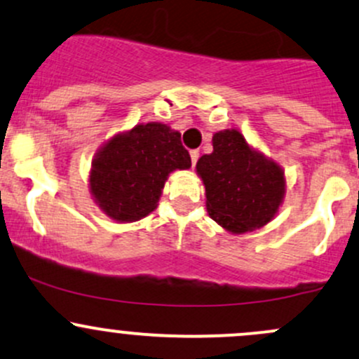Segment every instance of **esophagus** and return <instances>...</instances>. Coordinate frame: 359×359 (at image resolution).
<instances>
[{"label": "esophagus", "mask_w": 359, "mask_h": 359, "mask_svg": "<svg viewBox=\"0 0 359 359\" xmlns=\"http://www.w3.org/2000/svg\"><path fill=\"white\" fill-rule=\"evenodd\" d=\"M198 160H199V151L198 149H192L191 151V163H192V167H196Z\"/></svg>", "instance_id": "obj_1"}]
</instances>
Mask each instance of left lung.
<instances>
[{
    "label": "left lung",
    "mask_w": 359,
    "mask_h": 359,
    "mask_svg": "<svg viewBox=\"0 0 359 359\" xmlns=\"http://www.w3.org/2000/svg\"><path fill=\"white\" fill-rule=\"evenodd\" d=\"M206 189V210L232 233L266 225L285 194L284 172L275 161L249 148L239 130L213 135V153L196 165Z\"/></svg>",
    "instance_id": "left-lung-1"
}]
</instances>
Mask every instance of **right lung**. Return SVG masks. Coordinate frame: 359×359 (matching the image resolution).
Returning a JSON list of instances; mask_svg holds the SVG:
<instances>
[{
  "mask_svg": "<svg viewBox=\"0 0 359 359\" xmlns=\"http://www.w3.org/2000/svg\"><path fill=\"white\" fill-rule=\"evenodd\" d=\"M191 167L180 134L151 122L110 139L93 160L94 201L115 222H135L156 208L168 173Z\"/></svg>",
  "mask_w": 359,
  "mask_h": 359,
  "instance_id": "right-lung-1",
  "label": "right lung"
}]
</instances>
